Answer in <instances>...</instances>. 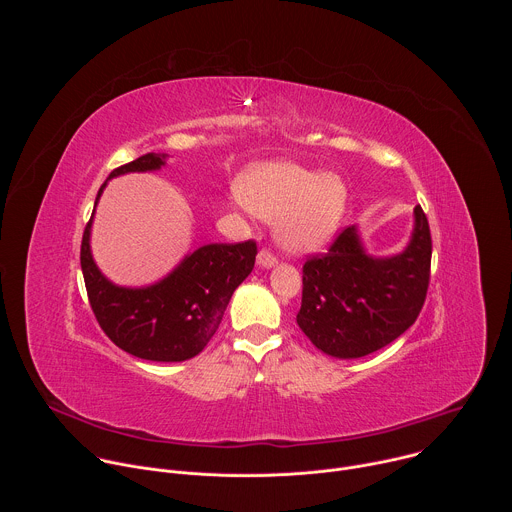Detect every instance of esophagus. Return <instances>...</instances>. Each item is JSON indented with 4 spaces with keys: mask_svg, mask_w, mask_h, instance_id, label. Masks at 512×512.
Returning <instances> with one entry per match:
<instances>
[{
    "mask_svg": "<svg viewBox=\"0 0 512 512\" xmlns=\"http://www.w3.org/2000/svg\"><path fill=\"white\" fill-rule=\"evenodd\" d=\"M275 263H277V257H275L271 251H267V249L259 251V255H257V265H259L261 269H271Z\"/></svg>",
    "mask_w": 512,
    "mask_h": 512,
    "instance_id": "esophagus-1",
    "label": "esophagus"
}]
</instances>
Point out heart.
I'll list each match as a JSON object with an SVG mask.
<instances>
[{"mask_svg": "<svg viewBox=\"0 0 512 512\" xmlns=\"http://www.w3.org/2000/svg\"><path fill=\"white\" fill-rule=\"evenodd\" d=\"M237 190L253 214L277 218V241L291 255L324 249L340 231L348 204V186L338 174L285 160L251 166Z\"/></svg>", "mask_w": 512, "mask_h": 512, "instance_id": "1", "label": "heart"}]
</instances>
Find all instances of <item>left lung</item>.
<instances>
[{
  "instance_id": "8db88e82",
  "label": "left lung",
  "mask_w": 512,
  "mask_h": 512,
  "mask_svg": "<svg viewBox=\"0 0 512 512\" xmlns=\"http://www.w3.org/2000/svg\"><path fill=\"white\" fill-rule=\"evenodd\" d=\"M431 265V235L421 206L401 253L371 255L356 225L344 229L324 257L304 265L298 326L334 358L367 356L399 338L419 316Z\"/></svg>"
}]
</instances>
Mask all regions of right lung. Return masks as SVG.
<instances>
[{"label": "right lung", "instance_id": "obj_1", "mask_svg": "<svg viewBox=\"0 0 512 512\" xmlns=\"http://www.w3.org/2000/svg\"><path fill=\"white\" fill-rule=\"evenodd\" d=\"M168 154H145L109 174L156 172ZM95 210L83 235L81 267L95 318L103 332L125 352L156 362H182L208 344L231 302L233 291L253 271L257 245L253 241L212 243L188 253L156 283L125 287L107 279L91 253Z\"/></svg>", "mask_w": 512, "mask_h": 512}]
</instances>
